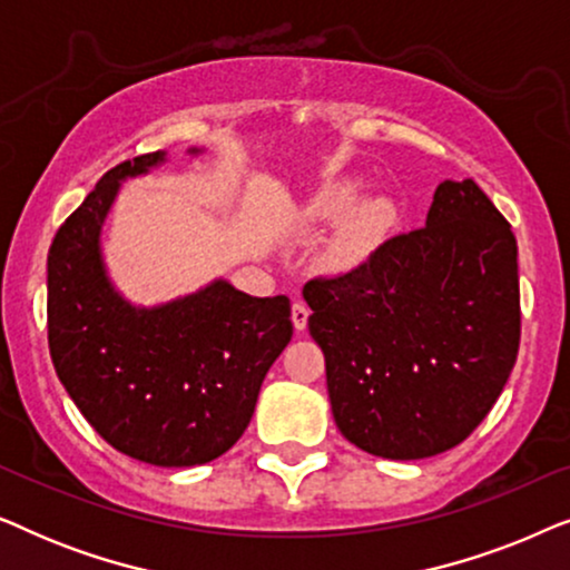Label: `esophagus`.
<instances>
[{"instance_id": "obj_1", "label": "esophagus", "mask_w": 570, "mask_h": 570, "mask_svg": "<svg viewBox=\"0 0 570 570\" xmlns=\"http://www.w3.org/2000/svg\"><path fill=\"white\" fill-rule=\"evenodd\" d=\"M308 314H311V311H308L306 303H301V301L293 303V326H295V330H298V332L306 330Z\"/></svg>"}]
</instances>
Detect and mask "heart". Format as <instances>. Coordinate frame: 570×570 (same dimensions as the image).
Listing matches in <instances>:
<instances>
[{
  "label": "heart",
  "mask_w": 570,
  "mask_h": 570,
  "mask_svg": "<svg viewBox=\"0 0 570 570\" xmlns=\"http://www.w3.org/2000/svg\"><path fill=\"white\" fill-rule=\"evenodd\" d=\"M361 186L355 181H337L318 189L306 207V217L314 223H337L345 217L326 246V264L334 269H353L376 252L394 225V205L384 197L368 199L363 205Z\"/></svg>",
  "instance_id": "1"
}]
</instances>
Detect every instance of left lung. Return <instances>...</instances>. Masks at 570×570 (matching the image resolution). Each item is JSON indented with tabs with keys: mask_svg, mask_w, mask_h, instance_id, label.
<instances>
[{
	"mask_svg": "<svg viewBox=\"0 0 570 570\" xmlns=\"http://www.w3.org/2000/svg\"><path fill=\"white\" fill-rule=\"evenodd\" d=\"M334 423L357 449L425 459L462 443L519 353L517 238L472 178L443 181L423 228L303 287Z\"/></svg>",
	"mask_w": 570,
	"mask_h": 570,
	"instance_id": "1",
	"label": "left lung"
}]
</instances>
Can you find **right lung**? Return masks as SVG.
<instances>
[{
  "mask_svg": "<svg viewBox=\"0 0 570 570\" xmlns=\"http://www.w3.org/2000/svg\"><path fill=\"white\" fill-rule=\"evenodd\" d=\"M163 160L166 153H147L119 163L61 223L49 248V350L100 439L145 464L197 466L244 435L262 381L293 337L291 301L254 298L225 279L155 308L116 293L100 225L124 178Z\"/></svg>",
  "mask_w": 570,
  "mask_h": 570,
  "instance_id": "right-lung-1",
  "label": "right lung"
}]
</instances>
